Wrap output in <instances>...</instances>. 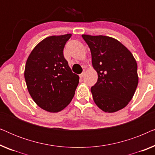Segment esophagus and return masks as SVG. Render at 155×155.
Instances as JSON below:
<instances>
[{
  "instance_id": "obj_1",
  "label": "esophagus",
  "mask_w": 155,
  "mask_h": 155,
  "mask_svg": "<svg viewBox=\"0 0 155 155\" xmlns=\"http://www.w3.org/2000/svg\"><path fill=\"white\" fill-rule=\"evenodd\" d=\"M84 75H85V73H84V72H83V73H82L80 75V78H83L84 77Z\"/></svg>"
}]
</instances>
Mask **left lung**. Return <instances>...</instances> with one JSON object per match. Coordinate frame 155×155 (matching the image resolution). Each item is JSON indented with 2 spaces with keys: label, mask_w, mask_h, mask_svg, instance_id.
<instances>
[{
  "label": "left lung",
  "mask_w": 155,
  "mask_h": 155,
  "mask_svg": "<svg viewBox=\"0 0 155 155\" xmlns=\"http://www.w3.org/2000/svg\"><path fill=\"white\" fill-rule=\"evenodd\" d=\"M92 54V66L98 74L91 88L99 109L113 113L128 105L138 84L137 65L131 52L118 40L107 36L82 35Z\"/></svg>",
  "instance_id": "left-lung-1"
}]
</instances>
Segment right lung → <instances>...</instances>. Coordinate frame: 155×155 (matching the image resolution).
Segmentation results:
<instances>
[{
	"label": "right lung",
	"mask_w": 155,
	"mask_h": 155,
	"mask_svg": "<svg viewBox=\"0 0 155 155\" xmlns=\"http://www.w3.org/2000/svg\"><path fill=\"white\" fill-rule=\"evenodd\" d=\"M71 34L51 36L39 42L27 58L25 79L35 102L42 109L58 112L73 99L79 76L72 72L63 56Z\"/></svg>",
	"instance_id": "1"
}]
</instances>
